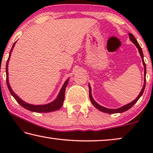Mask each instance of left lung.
Here are the masks:
<instances>
[{"label":"left lung","instance_id":"left-lung-1","mask_svg":"<svg viewBox=\"0 0 153 153\" xmlns=\"http://www.w3.org/2000/svg\"><path fill=\"white\" fill-rule=\"evenodd\" d=\"M129 38H130V40L131 42H132L134 45H136V46L137 48H138V51H139V53L140 54V56L142 57V62H143V65H144V76H146V64L144 63V55H143V53H142V50L140 47V46L139 45V44L138 42V41L136 40V38H134V35L132 33H129ZM145 86H146V77L144 78V86L143 88H142V89L141 90L140 93V94L138 96V97H137L135 100H134L130 103H129V104L126 105H124L123 107H120L119 108H115V109H112V108H105V107H103L102 106H100L95 102V100L93 99V98L92 97V94H91V88H90V85H89V97H90V99L91 100V102L92 103V105L94 106V107L98 108V110L102 111V112L104 113H123V112H125V111H128V109H129L131 107H133L134 105L135 104V103L138 101V99L140 98L141 97V96L142 95L144 92V90L145 88Z\"/></svg>","mask_w":153,"mask_h":153}]
</instances>
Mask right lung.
I'll use <instances>...</instances> for the list:
<instances>
[{
  "mask_svg": "<svg viewBox=\"0 0 153 153\" xmlns=\"http://www.w3.org/2000/svg\"><path fill=\"white\" fill-rule=\"evenodd\" d=\"M15 42L13 44V45L12 46V48L11 51H10L9 56L8 58V60H7V65H6V74H7V86H8V88L9 90V92H11L13 97H14L15 100H17V102L19 103V104L22 106L23 107L26 108V109L29 110L30 111H33V112H37V113H48V112H51V111H54L56 110H58L60 108L63 104L64 98H65V88L66 86H67V84H68V79L66 80V82H65L64 85L62 87L60 92L58 95L57 98L55 100H54L53 102H52L49 104L47 105H33L28 104V103L25 102L23 101L22 100H21L20 98L17 97V96L15 94V93L13 92L12 89L11 88V86H10L9 80H8V62L9 60L10 55H11V52L12 51V49L13 48Z\"/></svg>",
  "mask_w": 153,
  "mask_h": 153,
  "instance_id": "obj_1",
  "label": "right lung"
}]
</instances>
